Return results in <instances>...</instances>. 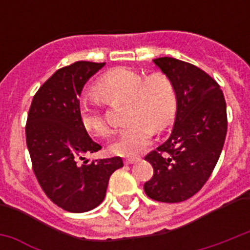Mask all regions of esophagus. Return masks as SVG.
I'll return each mask as SVG.
<instances>
[{
    "label": "esophagus",
    "mask_w": 250,
    "mask_h": 250,
    "mask_svg": "<svg viewBox=\"0 0 250 250\" xmlns=\"http://www.w3.org/2000/svg\"><path fill=\"white\" fill-rule=\"evenodd\" d=\"M139 161H140V158H139V157H133V158H127V160H125V164L132 165V164H136V162H139Z\"/></svg>",
    "instance_id": "34e87169"
}]
</instances>
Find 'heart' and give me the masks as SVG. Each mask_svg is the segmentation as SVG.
Returning <instances> with one entry per match:
<instances>
[{"mask_svg": "<svg viewBox=\"0 0 250 250\" xmlns=\"http://www.w3.org/2000/svg\"><path fill=\"white\" fill-rule=\"evenodd\" d=\"M94 94L107 105L128 102L127 123L129 125L110 144V152L122 157L141 153L152 140L153 130L160 132L172 123L176 113V90L174 83L162 72L145 78L129 68H115L106 72L93 88ZM80 123L89 133L106 136L109 125L96 102L79 106Z\"/></svg>", "mask_w": 250, "mask_h": 250, "instance_id": "1", "label": "heart"}]
</instances>
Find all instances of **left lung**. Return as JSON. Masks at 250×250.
I'll use <instances>...</instances> for the list:
<instances>
[{
  "label": "left lung",
  "mask_w": 250,
  "mask_h": 250,
  "mask_svg": "<svg viewBox=\"0 0 250 250\" xmlns=\"http://www.w3.org/2000/svg\"><path fill=\"white\" fill-rule=\"evenodd\" d=\"M154 64L176 90V117L170 137L145 157L154 174L144 184L148 197L182 202L208 182L227 133V111L221 86L201 68L162 57Z\"/></svg>",
  "instance_id": "8db88e82"
}]
</instances>
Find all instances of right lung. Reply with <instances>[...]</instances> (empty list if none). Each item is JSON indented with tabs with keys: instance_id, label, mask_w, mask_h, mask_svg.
<instances>
[{
	"instance_id": "1",
	"label": "right lung",
	"mask_w": 250,
	"mask_h": 250,
	"mask_svg": "<svg viewBox=\"0 0 250 250\" xmlns=\"http://www.w3.org/2000/svg\"><path fill=\"white\" fill-rule=\"evenodd\" d=\"M105 63L79 61L57 70L33 96L25 139L33 172L45 194L71 213L97 208L106 196L110 175L123 167L121 157L86 160L101 145L79 118L83 86Z\"/></svg>"
}]
</instances>
